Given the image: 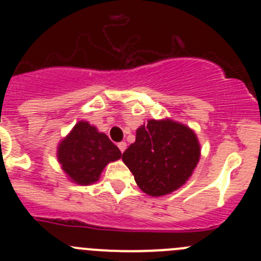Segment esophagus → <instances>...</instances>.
<instances>
[{
    "instance_id": "esophagus-1",
    "label": "esophagus",
    "mask_w": 261,
    "mask_h": 261,
    "mask_svg": "<svg viewBox=\"0 0 261 261\" xmlns=\"http://www.w3.org/2000/svg\"><path fill=\"white\" fill-rule=\"evenodd\" d=\"M117 147H119V150L121 151V153H124V150L126 149V142H124V141L119 142V144H117Z\"/></svg>"
}]
</instances>
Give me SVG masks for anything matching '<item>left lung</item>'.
Listing matches in <instances>:
<instances>
[{
	"label": "left lung",
	"mask_w": 261,
	"mask_h": 261,
	"mask_svg": "<svg viewBox=\"0 0 261 261\" xmlns=\"http://www.w3.org/2000/svg\"><path fill=\"white\" fill-rule=\"evenodd\" d=\"M199 158L195 133L172 120H149L137 129L136 142L123 153L137 186L150 196L167 195L183 186Z\"/></svg>",
	"instance_id": "left-lung-1"
}]
</instances>
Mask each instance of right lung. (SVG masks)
I'll list each match as a JSON object with an SVG mask.
<instances>
[{"mask_svg":"<svg viewBox=\"0 0 261 261\" xmlns=\"http://www.w3.org/2000/svg\"><path fill=\"white\" fill-rule=\"evenodd\" d=\"M59 162L74 183H95L106 165L121 156L119 147L105 133L86 121L75 124L70 135L60 144Z\"/></svg>","mask_w":261,"mask_h":261,"instance_id":"right-lung-1","label":"right lung"}]
</instances>
